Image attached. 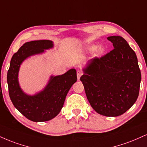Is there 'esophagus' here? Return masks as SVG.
Returning a JSON list of instances; mask_svg holds the SVG:
<instances>
[{
  "label": "esophagus",
  "instance_id": "1",
  "mask_svg": "<svg viewBox=\"0 0 147 147\" xmlns=\"http://www.w3.org/2000/svg\"><path fill=\"white\" fill-rule=\"evenodd\" d=\"M83 74H84V73H83V72L81 71V70H77V78H78V79L81 78V77L83 75Z\"/></svg>",
  "mask_w": 147,
  "mask_h": 147
}]
</instances>
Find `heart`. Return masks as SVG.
Listing matches in <instances>:
<instances>
[{
  "label": "heart",
  "instance_id": "heart-1",
  "mask_svg": "<svg viewBox=\"0 0 147 147\" xmlns=\"http://www.w3.org/2000/svg\"><path fill=\"white\" fill-rule=\"evenodd\" d=\"M95 49H96V47H95V46H92V47H90V49L91 51L95 50ZM98 53H102V51H103V49H102V47H100L99 49H98Z\"/></svg>",
  "mask_w": 147,
  "mask_h": 147
}]
</instances>
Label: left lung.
I'll return each instance as SVG.
<instances>
[{
    "mask_svg": "<svg viewBox=\"0 0 147 147\" xmlns=\"http://www.w3.org/2000/svg\"><path fill=\"white\" fill-rule=\"evenodd\" d=\"M114 49L93 58L80 78L92 107L100 115L118 116L135 103L141 72L133 49L121 36L107 38Z\"/></svg>",
    "mask_w": 147,
    "mask_h": 147,
    "instance_id": "left-lung-1",
    "label": "left lung"
}]
</instances>
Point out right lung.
Returning a JSON list of instances; mask_svg holds the SVG:
<instances>
[{"instance_id":"obj_1","label":"right lung","mask_w":147,"mask_h":147,"mask_svg":"<svg viewBox=\"0 0 147 147\" xmlns=\"http://www.w3.org/2000/svg\"><path fill=\"white\" fill-rule=\"evenodd\" d=\"M50 40L26 42L13 54L7 72L9 94L14 107L26 118L33 122H45L55 117L61 111L71 86L77 81V72L70 69L62 75L51 77L44 90L35 96L23 93L18 81L19 68L23 60L53 47Z\"/></svg>"}]
</instances>
